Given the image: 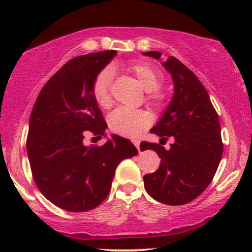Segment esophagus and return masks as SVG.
Segmentation results:
<instances>
[{
	"label": "esophagus",
	"instance_id": "1",
	"mask_svg": "<svg viewBox=\"0 0 252 252\" xmlns=\"http://www.w3.org/2000/svg\"><path fill=\"white\" fill-rule=\"evenodd\" d=\"M132 143H134V146L136 147V148L138 149V152H140V141L138 140H131Z\"/></svg>",
	"mask_w": 252,
	"mask_h": 252
}]
</instances>
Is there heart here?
<instances>
[{
    "mask_svg": "<svg viewBox=\"0 0 252 252\" xmlns=\"http://www.w3.org/2000/svg\"><path fill=\"white\" fill-rule=\"evenodd\" d=\"M128 71L134 76L140 85L147 91V99L156 108L166 105L167 97L160 90L163 82V76L158 68L148 63L138 62L129 65ZM112 73L109 68H104L97 74L92 85V94L100 108L108 109L111 105ZM153 122V116L149 111L143 109H116L109 115V128L114 132L122 136H136L147 129Z\"/></svg>",
    "mask_w": 252,
    "mask_h": 252,
    "instance_id": "heart-1",
    "label": "heart"
}]
</instances>
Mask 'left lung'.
I'll return each instance as SVG.
<instances>
[{
  "instance_id": "left-lung-1",
  "label": "left lung",
  "mask_w": 252,
  "mask_h": 252,
  "mask_svg": "<svg viewBox=\"0 0 252 252\" xmlns=\"http://www.w3.org/2000/svg\"><path fill=\"white\" fill-rule=\"evenodd\" d=\"M143 54L161 57L156 51ZM162 65L173 77L174 96L150 132L160 136L161 144L169 138L173 143L168 151L158 143H141V150L154 149L161 158L158 170L143 176L144 189L162 204L184 205L198 198L211 184L224 146L218 114L198 77L174 57Z\"/></svg>"
}]
</instances>
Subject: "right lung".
<instances>
[{"label":"right lung","mask_w":252,"mask_h":252,"mask_svg":"<svg viewBox=\"0 0 252 252\" xmlns=\"http://www.w3.org/2000/svg\"><path fill=\"white\" fill-rule=\"evenodd\" d=\"M114 50L71 59L40 91L30 118L27 154L32 175L52 204L71 212L100 205L120 162L137 154L130 140L112 135L103 146H84L88 134L102 138L106 123L92 94L97 74Z\"/></svg>","instance_id":"add662e5"}]
</instances>
